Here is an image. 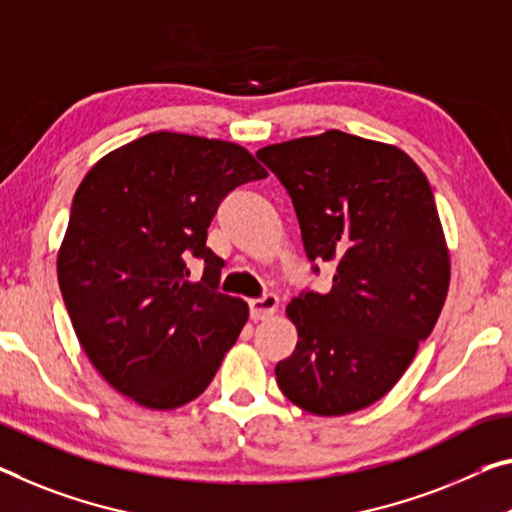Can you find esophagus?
Segmentation results:
<instances>
[{
    "mask_svg": "<svg viewBox=\"0 0 512 512\" xmlns=\"http://www.w3.org/2000/svg\"><path fill=\"white\" fill-rule=\"evenodd\" d=\"M277 309H279V297L272 295V293H267L263 297H258V300L249 302L251 320L270 318V316H274V313H277Z\"/></svg>",
    "mask_w": 512,
    "mask_h": 512,
    "instance_id": "34e87169",
    "label": "esophagus"
}]
</instances>
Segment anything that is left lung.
I'll list each match as a JSON object with an SVG mask.
<instances>
[{"mask_svg":"<svg viewBox=\"0 0 512 512\" xmlns=\"http://www.w3.org/2000/svg\"><path fill=\"white\" fill-rule=\"evenodd\" d=\"M293 201L306 258L334 267L332 288L286 306L293 355L274 373L290 403L320 416L380 400L442 313L451 279L428 178L396 146L341 130L256 153Z\"/></svg>","mask_w":512,"mask_h":512,"instance_id":"left-lung-1","label":"left lung"}]
</instances>
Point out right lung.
Listing matches in <instances>:
<instances>
[{
    "instance_id": "obj_1",
    "label": "right lung",
    "mask_w": 512,
    "mask_h": 512,
    "mask_svg": "<svg viewBox=\"0 0 512 512\" xmlns=\"http://www.w3.org/2000/svg\"><path fill=\"white\" fill-rule=\"evenodd\" d=\"M265 176L238 144L153 132L77 187L59 288L86 357L123 396L174 410L212 382L249 306L219 293L208 226L235 187ZM190 257L204 263L199 282L186 281Z\"/></svg>"
}]
</instances>
